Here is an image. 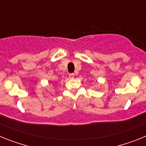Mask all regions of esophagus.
Masks as SVG:
<instances>
[{
    "label": "esophagus",
    "mask_w": 146,
    "mask_h": 146,
    "mask_svg": "<svg viewBox=\"0 0 146 146\" xmlns=\"http://www.w3.org/2000/svg\"><path fill=\"white\" fill-rule=\"evenodd\" d=\"M69 77H70V78H74V73H70V74H69Z\"/></svg>",
    "instance_id": "34e87169"
}]
</instances>
